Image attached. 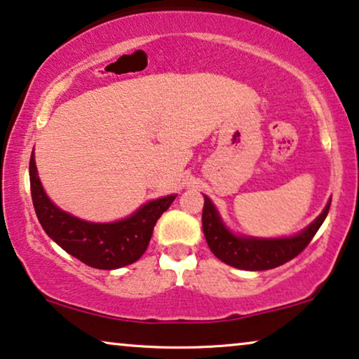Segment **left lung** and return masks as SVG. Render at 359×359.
Masks as SVG:
<instances>
[{
  "label": "left lung",
  "instance_id": "1",
  "mask_svg": "<svg viewBox=\"0 0 359 359\" xmlns=\"http://www.w3.org/2000/svg\"><path fill=\"white\" fill-rule=\"evenodd\" d=\"M328 209H330V201H328L323 212L307 229H304L301 233L294 235V237H243V235L232 233L225 227L217 209L214 208L208 196H204L203 230L210 252L220 262L233 268L247 269V271H264V269L281 266L289 259L296 258L311 243L313 235L320 229L328 214Z\"/></svg>",
  "mask_w": 359,
  "mask_h": 359
}]
</instances>
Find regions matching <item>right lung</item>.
I'll use <instances>...</instances> for the list:
<instances>
[{
    "label": "right lung",
    "instance_id": "right-lung-1",
    "mask_svg": "<svg viewBox=\"0 0 359 359\" xmlns=\"http://www.w3.org/2000/svg\"><path fill=\"white\" fill-rule=\"evenodd\" d=\"M32 204L46 233L88 266L117 269L137 262L145 253L160 215L170 208L176 194L150 201L130 217L111 224L86 222L58 209L48 199L37 176L34 154L29 161Z\"/></svg>",
    "mask_w": 359,
    "mask_h": 359
}]
</instances>
